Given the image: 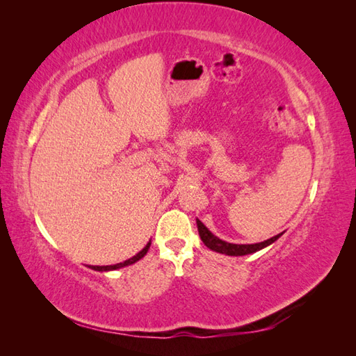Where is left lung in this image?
<instances>
[{"label": "left lung", "mask_w": 356, "mask_h": 356, "mask_svg": "<svg viewBox=\"0 0 356 356\" xmlns=\"http://www.w3.org/2000/svg\"><path fill=\"white\" fill-rule=\"evenodd\" d=\"M195 223H197V229H199V236L202 238L203 243H205L207 248H209L211 251L214 252H220L225 255H232V257H238V255H248V254H254L260 249L266 248L269 245L274 243L275 240H278L280 237L283 236L282 234H277V236L270 237L264 241H260V243H252V245H237V243H229V241H225L222 238H218L217 236H214L205 225H203L199 218H195Z\"/></svg>", "instance_id": "8db88e82"}]
</instances>
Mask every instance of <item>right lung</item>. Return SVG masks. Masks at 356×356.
I'll list each match as a JSON object with an SVG mask.
<instances>
[{
	"mask_svg": "<svg viewBox=\"0 0 356 356\" xmlns=\"http://www.w3.org/2000/svg\"><path fill=\"white\" fill-rule=\"evenodd\" d=\"M149 245H151V240L148 241V243L145 245V248L142 249V251H139L138 254L136 255H133L131 259H128V260H125V261H122V263H118V264H110V266H90L88 264V268L90 269H93V270H99V272H107V270H116V269H120V268H125V266H130V264H133V263H136V261H139L143 255H145L147 252H148V249H149Z\"/></svg>",
	"mask_w": 356,
	"mask_h": 356,
	"instance_id": "1",
	"label": "right lung"
}]
</instances>
